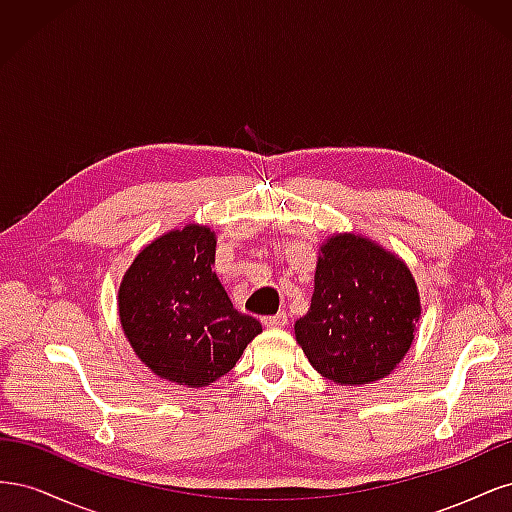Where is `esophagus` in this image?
I'll return each instance as SVG.
<instances>
[{
    "label": "esophagus",
    "instance_id": "esophagus-1",
    "mask_svg": "<svg viewBox=\"0 0 512 512\" xmlns=\"http://www.w3.org/2000/svg\"><path fill=\"white\" fill-rule=\"evenodd\" d=\"M286 322H288V314L286 312H277L273 316L262 318V324H265L267 329H282V327H286Z\"/></svg>",
    "mask_w": 512,
    "mask_h": 512
}]
</instances>
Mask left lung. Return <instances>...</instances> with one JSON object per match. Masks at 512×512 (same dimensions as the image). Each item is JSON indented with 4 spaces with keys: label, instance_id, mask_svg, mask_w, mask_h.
Masks as SVG:
<instances>
[{
    "label": "left lung",
    "instance_id": "8db88e82",
    "mask_svg": "<svg viewBox=\"0 0 512 512\" xmlns=\"http://www.w3.org/2000/svg\"><path fill=\"white\" fill-rule=\"evenodd\" d=\"M421 318L406 262L354 232L320 247L309 312L294 335L312 367L337 384L376 382L404 359Z\"/></svg>",
    "mask_w": 512,
    "mask_h": 512
}]
</instances>
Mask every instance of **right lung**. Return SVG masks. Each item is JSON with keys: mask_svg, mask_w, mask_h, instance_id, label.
I'll return each mask as SVG.
<instances>
[{"mask_svg": "<svg viewBox=\"0 0 512 512\" xmlns=\"http://www.w3.org/2000/svg\"><path fill=\"white\" fill-rule=\"evenodd\" d=\"M213 265L215 232L188 224L151 241L119 286V320L138 359L190 389L228 374L262 331L232 307Z\"/></svg>", "mask_w": 512, "mask_h": 512, "instance_id": "1", "label": "right lung"}]
</instances>
